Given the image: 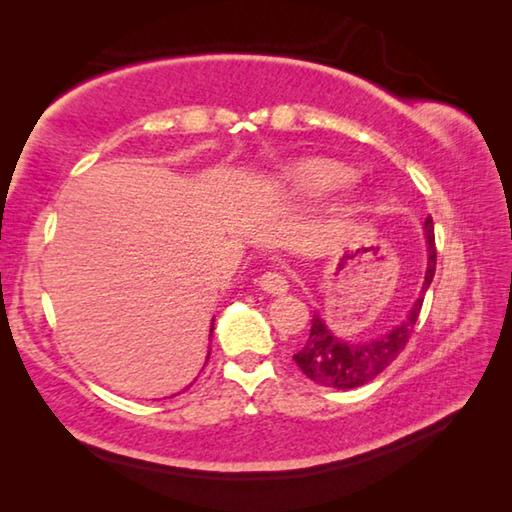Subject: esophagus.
<instances>
[{
	"label": "esophagus",
	"mask_w": 512,
	"mask_h": 512,
	"mask_svg": "<svg viewBox=\"0 0 512 512\" xmlns=\"http://www.w3.org/2000/svg\"><path fill=\"white\" fill-rule=\"evenodd\" d=\"M259 287H262L266 293H271V296H284V293L289 291V280L282 273L268 271L259 277Z\"/></svg>",
	"instance_id": "obj_1"
}]
</instances>
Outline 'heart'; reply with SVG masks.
<instances>
[{
    "label": "heart",
    "mask_w": 512,
    "mask_h": 512,
    "mask_svg": "<svg viewBox=\"0 0 512 512\" xmlns=\"http://www.w3.org/2000/svg\"><path fill=\"white\" fill-rule=\"evenodd\" d=\"M354 183V173L341 162L327 158H307L289 164L280 173V185L302 196H327L343 192Z\"/></svg>",
    "instance_id": "obj_1"
}]
</instances>
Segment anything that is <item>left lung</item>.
I'll use <instances>...</instances> for the list:
<instances>
[{
	"mask_svg": "<svg viewBox=\"0 0 512 512\" xmlns=\"http://www.w3.org/2000/svg\"><path fill=\"white\" fill-rule=\"evenodd\" d=\"M424 239H427V268H424V282L418 293V300L413 302L406 316L388 332L379 334L377 339L363 343H345L325 325V320L318 314L311 318V332L305 348L293 354L298 368L320 386L329 388H357L375 379L379 372L397 359V354L404 350L406 341L413 334L418 323L424 293L436 273V239H433V221L427 216L424 221Z\"/></svg>",
	"mask_w": 512,
	"mask_h": 512,
	"instance_id": "8db88e82",
	"label": "left lung"
}]
</instances>
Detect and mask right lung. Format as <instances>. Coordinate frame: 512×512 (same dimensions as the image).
I'll list each match as a JSON object with an SVG mask.
<instances>
[{
  "label": "right lung",
  "mask_w": 512,
  "mask_h": 512,
  "mask_svg": "<svg viewBox=\"0 0 512 512\" xmlns=\"http://www.w3.org/2000/svg\"><path fill=\"white\" fill-rule=\"evenodd\" d=\"M212 329H214V323H212ZM212 329H210V336H212ZM207 359H210V352H207ZM207 359H205V363H207Z\"/></svg>",
  "instance_id": "1"
}]
</instances>
